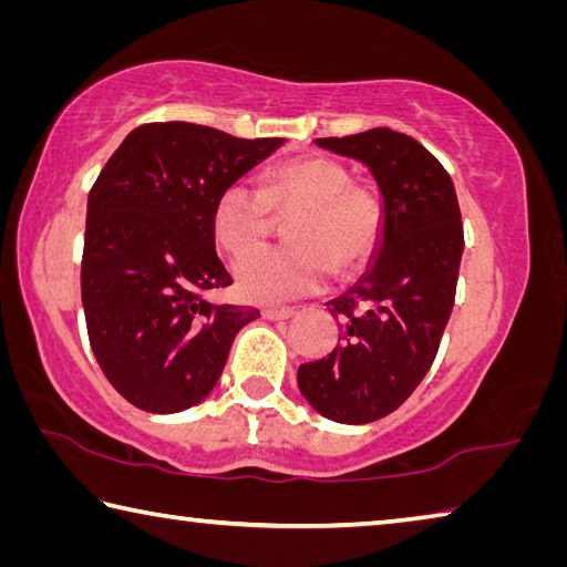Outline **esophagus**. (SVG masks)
<instances>
[{
	"instance_id": "1",
	"label": "esophagus",
	"mask_w": 567,
	"mask_h": 567,
	"mask_svg": "<svg viewBox=\"0 0 567 567\" xmlns=\"http://www.w3.org/2000/svg\"><path fill=\"white\" fill-rule=\"evenodd\" d=\"M297 310L295 307H265L262 317L265 319H290Z\"/></svg>"
}]
</instances>
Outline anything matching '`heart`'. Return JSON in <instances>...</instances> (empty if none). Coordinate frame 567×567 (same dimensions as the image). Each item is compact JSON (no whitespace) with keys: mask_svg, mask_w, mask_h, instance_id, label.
I'll list each match as a JSON object with an SVG mask.
<instances>
[{"mask_svg":"<svg viewBox=\"0 0 567 567\" xmlns=\"http://www.w3.org/2000/svg\"><path fill=\"white\" fill-rule=\"evenodd\" d=\"M297 214L292 246L247 250L266 239L274 210ZM384 200L372 185L352 183L339 161L302 156L267 173L262 185L235 181L213 208V230L223 250L240 257L235 280L245 300L277 305L312 295L332 270L354 272L384 238Z\"/></svg>","mask_w":567,"mask_h":567,"instance_id":"heart-1","label":"heart"}]
</instances>
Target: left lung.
<instances>
[{
	"label": "left lung",
	"instance_id": "left-lung-1",
	"mask_svg": "<svg viewBox=\"0 0 567 567\" xmlns=\"http://www.w3.org/2000/svg\"><path fill=\"white\" fill-rule=\"evenodd\" d=\"M315 143L372 171L386 220L362 280L327 305L342 342L300 364L297 384L322 416L369 424L404 404L434 364L456 300L461 210L446 168L406 133L372 128Z\"/></svg>",
	"mask_w": 567,
	"mask_h": 567
}]
</instances>
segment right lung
I'll return each mask as SVG.
<instances>
[{
    "label": "right lung",
    "instance_id": "add662e5",
    "mask_svg": "<svg viewBox=\"0 0 567 567\" xmlns=\"http://www.w3.org/2000/svg\"><path fill=\"white\" fill-rule=\"evenodd\" d=\"M285 138L168 121L143 123L89 193L81 302L89 342L111 386L151 414H176L210 394L235 334L260 310L210 305L233 277L215 252L223 188Z\"/></svg>",
    "mask_w": 567,
    "mask_h": 567
}]
</instances>
